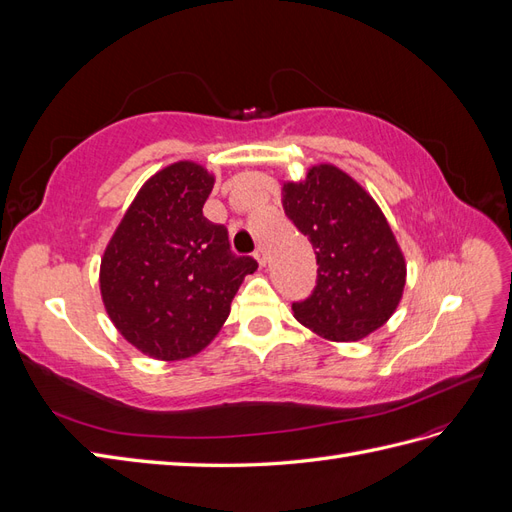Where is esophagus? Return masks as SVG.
<instances>
[{
  "label": "esophagus",
  "mask_w": 512,
  "mask_h": 512,
  "mask_svg": "<svg viewBox=\"0 0 512 512\" xmlns=\"http://www.w3.org/2000/svg\"><path fill=\"white\" fill-rule=\"evenodd\" d=\"M254 258L258 260V265H260V267H265V265H267V260H269V254H267L265 247H256Z\"/></svg>",
  "instance_id": "1"
}]
</instances>
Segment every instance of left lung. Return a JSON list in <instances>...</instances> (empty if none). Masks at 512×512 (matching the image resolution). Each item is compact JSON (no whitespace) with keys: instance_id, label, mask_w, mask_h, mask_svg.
<instances>
[{"instance_id":"8db88e82","label":"left lung","mask_w":512,"mask_h":512,"mask_svg":"<svg viewBox=\"0 0 512 512\" xmlns=\"http://www.w3.org/2000/svg\"><path fill=\"white\" fill-rule=\"evenodd\" d=\"M282 205L318 265L314 292L292 303L294 318L331 342L380 329L404 294L406 258L376 200L342 168L316 164L284 183Z\"/></svg>"}]
</instances>
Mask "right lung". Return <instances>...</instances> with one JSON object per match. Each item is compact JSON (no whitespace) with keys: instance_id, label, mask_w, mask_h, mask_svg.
Instances as JSON below:
<instances>
[{"instance_id":"add662e5","label":"right lung","mask_w":512,"mask_h":512,"mask_svg":"<svg viewBox=\"0 0 512 512\" xmlns=\"http://www.w3.org/2000/svg\"><path fill=\"white\" fill-rule=\"evenodd\" d=\"M215 177L175 162L145 181L108 241L100 292L117 331L143 354L179 361L209 346L252 256L230 252L228 230L203 215Z\"/></svg>"}]
</instances>
